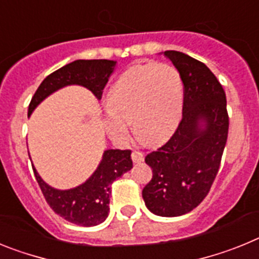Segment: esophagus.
I'll list each match as a JSON object with an SVG mask.
<instances>
[{"label":"esophagus","mask_w":259,"mask_h":259,"mask_svg":"<svg viewBox=\"0 0 259 259\" xmlns=\"http://www.w3.org/2000/svg\"><path fill=\"white\" fill-rule=\"evenodd\" d=\"M144 153L143 152H139V150H135V152H132V161L135 162V163H141V162L144 161Z\"/></svg>","instance_id":"34e87169"}]
</instances>
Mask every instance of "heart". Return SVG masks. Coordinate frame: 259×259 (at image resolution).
<instances>
[{
    "instance_id": "heart-1",
    "label": "heart",
    "mask_w": 259,
    "mask_h": 259,
    "mask_svg": "<svg viewBox=\"0 0 259 259\" xmlns=\"http://www.w3.org/2000/svg\"><path fill=\"white\" fill-rule=\"evenodd\" d=\"M184 88L180 74L167 63H144L125 70L106 96L104 124L116 140H125L130 122L150 145L167 140L182 118Z\"/></svg>"
}]
</instances>
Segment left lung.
Instances as JSON below:
<instances>
[{
	"label": "left lung",
	"instance_id": "1",
	"mask_svg": "<svg viewBox=\"0 0 259 259\" xmlns=\"http://www.w3.org/2000/svg\"><path fill=\"white\" fill-rule=\"evenodd\" d=\"M184 85L183 118L170 140L145 157L153 178L143 189L146 207L159 217H180L206 197L227 143V100L205 63L182 52L163 53Z\"/></svg>",
	"mask_w": 259,
	"mask_h": 259
}]
</instances>
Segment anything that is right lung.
Listing matches in <instances>:
<instances>
[{"label": "right lung", "mask_w": 259, "mask_h": 259, "mask_svg": "<svg viewBox=\"0 0 259 259\" xmlns=\"http://www.w3.org/2000/svg\"><path fill=\"white\" fill-rule=\"evenodd\" d=\"M115 66L116 62L109 59H77L54 71L42 80L32 97L28 116L48 96L67 85L85 87L101 100L102 91ZM32 167L45 200L56 214L77 226L93 227L105 222L109 215L110 185L132 168L131 150H105L92 176L83 184L66 191L50 187L41 179L35 166Z\"/></svg>", "instance_id": "obj_1"}]
</instances>
